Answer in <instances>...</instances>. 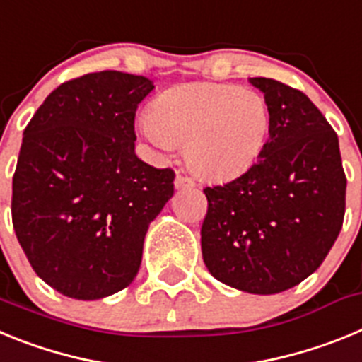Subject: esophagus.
Segmentation results:
<instances>
[{"label":"esophagus","instance_id":"34e87169","mask_svg":"<svg viewBox=\"0 0 362 362\" xmlns=\"http://www.w3.org/2000/svg\"><path fill=\"white\" fill-rule=\"evenodd\" d=\"M174 185H175V188H190V187H194L196 183H194L190 177H187V175L177 174V175H175Z\"/></svg>","mask_w":362,"mask_h":362}]
</instances>
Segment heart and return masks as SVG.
Returning a JSON list of instances; mask_svg holds the SVG:
<instances>
[{"mask_svg":"<svg viewBox=\"0 0 362 362\" xmlns=\"http://www.w3.org/2000/svg\"><path fill=\"white\" fill-rule=\"evenodd\" d=\"M139 124L159 148L185 146L188 166L199 177L230 181L263 156L272 114L264 95L252 88L188 83L163 92Z\"/></svg>","mask_w":362,"mask_h":362,"instance_id":"obj_1","label":"heart"}]
</instances>
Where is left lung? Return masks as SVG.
<instances>
[{
	"label": "left lung",
	"instance_id": "8db88e82",
	"mask_svg": "<svg viewBox=\"0 0 362 362\" xmlns=\"http://www.w3.org/2000/svg\"><path fill=\"white\" fill-rule=\"evenodd\" d=\"M272 114L267 148L250 170L204 188L201 250L221 283L279 293L317 270L337 239L346 206L339 139L297 88L252 78Z\"/></svg>",
	"mask_w": 362,
	"mask_h": 362
}]
</instances>
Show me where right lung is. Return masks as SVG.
Masks as SVG:
<instances>
[{
	"mask_svg": "<svg viewBox=\"0 0 362 362\" xmlns=\"http://www.w3.org/2000/svg\"><path fill=\"white\" fill-rule=\"evenodd\" d=\"M148 78L103 70L63 83L23 132L12 225L37 276L94 300L137 276L146 230L174 194V170L137 158V105Z\"/></svg>",
	"mask_w": 362,
	"mask_h": 362,
	"instance_id": "right-lung-1",
	"label": "right lung"
}]
</instances>
